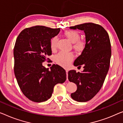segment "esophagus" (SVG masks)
Wrapping results in <instances>:
<instances>
[{"label":"esophagus","mask_w":123,"mask_h":123,"mask_svg":"<svg viewBox=\"0 0 123 123\" xmlns=\"http://www.w3.org/2000/svg\"><path fill=\"white\" fill-rule=\"evenodd\" d=\"M66 77H67V80H68V70L67 69H66Z\"/></svg>","instance_id":"obj_1"}]
</instances>
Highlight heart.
<instances>
[{
	"label": "heart",
	"instance_id": "obj_1",
	"mask_svg": "<svg viewBox=\"0 0 123 123\" xmlns=\"http://www.w3.org/2000/svg\"><path fill=\"white\" fill-rule=\"evenodd\" d=\"M64 35L69 41L73 43V47L78 52L83 50L85 47V42L80 40V35L77 31L67 30L64 32ZM58 38L54 36L50 40V47L52 51L56 50L57 46ZM74 55L72 52H60L55 56V61L58 65L67 66L73 61Z\"/></svg>",
	"mask_w": 123,
	"mask_h": 123
}]
</instances>
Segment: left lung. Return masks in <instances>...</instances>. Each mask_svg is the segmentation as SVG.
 <instances>
[{"mask_svg":"<svg viewBox=\"0 0 123 123\" xmlns=\"http://www.w3.org/2000/svg\"><path fill=\"white\" fill-rule=\"evenodd\" d=\"M83 30L85 47L74 62L75 66L83 65V72H68V80L77 86L71 94L73 99L86 102L92 99L103 85L108 72L111 57V44L108 34L100 25L88 23L70 27Z\"/></svg>","mask_w":123,"mask_h":123,"instance_id":"obj_1","label":"left lung"}]
</instances>
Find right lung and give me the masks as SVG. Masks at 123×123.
Listing matches in <instances>:
<instances>
[{"mask_svg": "<svg viewBox=\"0 0 123 123\" xmlns=\"http://www.w3.org/2000/svg\"><path fill=\"white\" fill-rule=\"evenodd\" d=\"M60 29L44 26H32L22 31L14 48V73L25 96L34 102H43L52 96L55 86L66 80L63 68L53 65L50 70L43 66L52 54L51 38Z\"/></svg>", "mask_w": 123, "mask_h": 123, "instance_id": "right-lung-1", "label": "right lung"}]
</instances>
